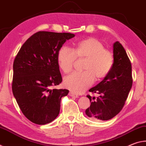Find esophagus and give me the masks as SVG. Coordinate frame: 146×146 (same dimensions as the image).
Returning a JSON list of instances; mask_svg holds the SVG:
<instances>
[{"label":"esophagus","mask_w":146,"mask_h":146,"mask_svg":"<svg viewBox=\"0 0 146 146\" xmlns=\"http://www.w3.org/2000/svg\"><path fill=\"white\" fill-rule=\"evenodd\" d=\"M68 94H69V96H70L74 97V98H78L79 97V96L78 94H76V93L73 92H71V91L69 92Z\"/></svg>","instance_id":"esophagus-1"}]
</instances>
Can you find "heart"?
I'll list each match as a JSON object with an SVG mask.
<instances>
[{"label": "heart", "mask_w": 146, "mask_h": 146, "mask_svg": "<svg viewBox=\"0 0 146 146\" xmlns=\"http://www.w3.org/2000/svg\"><path fill=\"white\" fill-rule=\"evenodd\" d=\"M86 57L83 72H74L64 79L66 88L76 93H82L95 81L109 74L114 65V56L106 49L99 40L88 38L78 42L74 48L63 46L57 54V63L64 73L72 71L77 59Z\"/></svg>", "instance_id": "1"}]
</instances>
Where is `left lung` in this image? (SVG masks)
<instances>
[{"label": "left lung", "mask_w": 146, "mask_h": 146, "mask_svg": "<svg viewBox=\"0 0 146 146\" xmlns=\"http://www.w3.org/2000/svg\"><path fill=\"white\" fill-rule=\"evenodd\" d=\"M114 65L109 74L96 87L89 90L100 96L96 98L90 95V106L85 114L94 121L108 120L117 115L124 106L132 87V67L126 52L120 42L113 44Z\"/></svg>", "instance_id": "1"}]
</instances>
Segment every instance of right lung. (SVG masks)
<instances>
[{
	"label": "right lung",
	"mask_w": 146,
	"mask_h": 146,
	"mask_svg": "<svg viewBox=\"0 0 146 146\" xmlns=\"http://www.w3.org/2000/svg\"><path fill=\"white\" fill-rule=\"evenodd\" d=\"M75 36L70 33L38 32L21 46L13 62L12 91L19 107L32 122L44 125L58 116L67 89H52L62 82L57 54Z\"/></svg>",
	"instance_id": "right-lung-1"
}]
</instances>
